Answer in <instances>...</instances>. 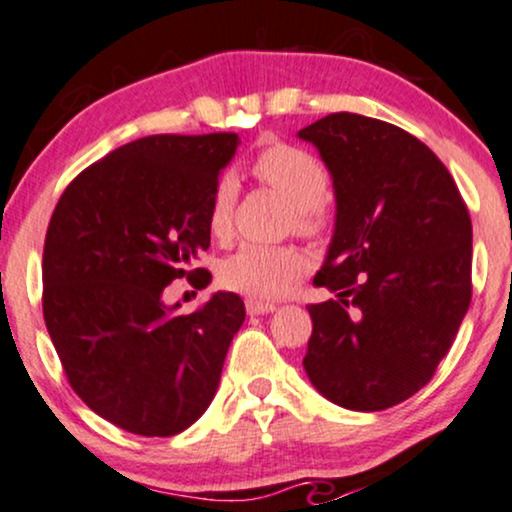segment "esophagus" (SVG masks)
<instances>
[{
  "instance_id": "obj_1",
  "label": "esophagus",
  "mask_w": 512,
  "mask_h": 512,
  "mask_svg": "<svg viewBox=\"0 0 512 512\" xmlns=\"http://www.w3.org/2000/svg\"><path fill=\"white\" fill-rule=\"evenodd\" d=\"M245 308H248V315H264V313H274L276 305L264 303V301H252V298H248V301H245Z\"/></svg>"
}]
</instances>
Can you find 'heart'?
<instances>
[{"label": "heart", "instance_id": "b5f03b06", "mask_svg": "<svg viewBox=\"0 0 512 512\" xmlns=\"http://www.w3.org/2000/svg\"><path fill=\"white\" fill-rule=\"evenodd\" d=\"M252 175L279 192L291 204L293 228L303 236L322 231V202L330 192V173L320 158L301 146L274 142L264 146L252 161ZM238 199V182L233 175L216 180L209 202V231L214 238L231 236L233 207ZM308 269V257L293 245H245L219 264L223 289L236 291L252 301H274L284 296Z\"/></svg>", "mask_w": 512, "mask_h": 512}]
</instances>
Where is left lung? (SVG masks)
<instances>
[{"label":"left lung","instance_id":"8db88e82","mask_svg":"<svg viewBox=\"0 0 512 512\" xmlns=\"http://www.w3.org/2000/svg\"><path fill=\"white\" fill-rule=\"evenodd\" d=\"M330 168L337 223L315 276L303 366L354 411L404 402L436 375L472 301V219L450 170L402 127L332 113L298 132Z\"/></svg>","mask_w":512,"mask_h":512}]
</instances>
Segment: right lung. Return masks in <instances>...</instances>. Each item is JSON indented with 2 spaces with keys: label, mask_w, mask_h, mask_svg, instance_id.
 Segmentation results:
<instances>
[{
  "label": "right lung",
  "mask_w": 512,
  "mask_h": 512,
  "mask_svg": "<svg viewBox=\"0 0 512 512\" xmlns=\"http://www.w3.org/2000/svg\"><path fill=\"white\" fill-rule=\"evenodd\" d=\"M238 134H154L110 151L69 182L43 250V315L72 390L105 421L146 438L207 411L233 334L236 293L175 313L163 289L209 248V202ZM180 308V305H175Z\"/></svg>",
  "instance_id": "right-lung-1"
}]
</instances>
